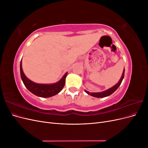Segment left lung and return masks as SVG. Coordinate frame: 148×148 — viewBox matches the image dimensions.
Segmentation results:
<instances>
[{
    "label": "left lung",
    "instance_id": "left-lung-1",
    "mask_svg": "<svg viewBox=\"0 0 148 148\" xmlns=\"http://www.w3.org/2000/svg\"><path fill=\"white\" fill-rule=\"evenodd\" d=\"M124 75H125V69H123L122 75V77H121L119 82L117 84H115L114 86H112L108 89H107V90H106V91L100 92H90L86 90H84V91L86 92L88 95H90L91 96H93V97H95L100 98V97H105L107 96H109L111 95L114 92H115L116 90H117V88L119 87V86L121 84V83H122V80L124 78Z\"/></svg>",
    "mask_w": 148,
    "mask_h": 148
}]
</instances>
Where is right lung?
Here are the masks:
<instances>
[{"mask_svg":"<svg viewBox=\"0 0 148 148\" xmlns=\"http://www.w3.org/2000/svg\"><path fill=\"white\" fill-rule=\"evenodd\" d=\"M20 75L22 81L28 90L34 95L41 97H50L57 95L63 89L67 72L59 82L53 84H39L31 81L26 77L22 69L21 60L20 62Z\"/></svg>","mask_w":148,"mask_h":148,"instance_id":"obj_1","label":"right lung"}]
</instances>
